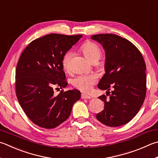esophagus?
Listing matches in <instances>:
<instances>
[{"label":"esophagus","mask_w":158,"mask_h":158,"mask_svg":"<svg viewBox=\"0 0 158 158\" xmlns=\"http://www.w3.org/2000/svg\"><path fill=\"white\" fill-rule=\"evenodd\" d=\"M81 97L82 99H91V97L90 96L87 95V94H82Z\"/></svg>","instance_id":"obj_1"}]
</instances>
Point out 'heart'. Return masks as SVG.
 Returning <instances> with one entry per match:
<instances>
[{
	"mask_svg": "<svg viewBox=\"0 0 158 158\" xmlns=\"http://www.w3.org/2000/svg\"><path fill=\"white\" fill-rule=\"evenodd\" d=\"M81 50L85 56L92 62H95L99 60L102 56V50L95 43L92 41H85L81 45ZM73 52L68 50L63 56L61 65L64 71L68 72L70 70V61L73 57ZM97 81V74H83L77 76L72 80V84L74 88L83 92H89L93 85Z\"/></svg>",
	"mask_w": 158,
	"mask_h": 158,
	"instance_id": "obj_1",
	"label": "heart"
}]
</instances>
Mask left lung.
<instances>
[{
	"label": "left lung",
	"mask_w": 158,
	"mask_h": 158,
	"mask_svg": "<svg viewBox=\"0 0 158 158\" xmlns=\"http://www.w3.org/2000/svg\"><path fill=\"white\" fill-rule=\"evenodd\" d=\"M91 39L106 51V73L98 84L107 90L99 97L104 109L97 113L100 122L111 127L127 124L138 113L147 93L146 64L141 52L131 41L113 34H100ZM112 88V91L110 92Z\"/></svg>",
	"instance_id": "1"
}]
</instances>
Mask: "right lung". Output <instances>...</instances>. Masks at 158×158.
Masks as SVG:
<instances>
[{
	"label": "right lung",
	"mask_w": 158,
	"mask_h": 158,
	"mask_svg": "<svg viewBox=\"0 0 158 158\" xmlns=\"http://www.w3.org/2000/svg\"><path fill=\"white\" fill-rule=\"evenodd\" d=\"M82 35L50 34L31 41L23 52L16 69V94L23 110L34 124L54 128L65 122L73 104L81 97L79 90H61L66 86L61 61L65 53Z\"/></svg>",
	"instance_id": "1"
}]
</instances>
